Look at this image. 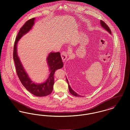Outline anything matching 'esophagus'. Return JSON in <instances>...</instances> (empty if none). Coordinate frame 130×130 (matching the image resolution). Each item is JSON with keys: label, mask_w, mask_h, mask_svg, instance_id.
<instances>
[{"label": "esophagus", "mask_w": 130, "mask_h": 130, "mask_svg": "<svg viewBox=\"0 0 130 130\" xmlns=\"http://www.w3.org/2000/svg\"><path fill=\"white\" fill-rule=\"evenodd\" d=\"M68 55V52L66 51H63L61 53V57L63 61H64L67 59Z\"/></svg>", "instance_id": "1"}]
</instances>
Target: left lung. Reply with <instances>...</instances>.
Returning <instances> with one entry per match:
<instances>
[{"label": "left lung", "mask_w": 130, "mask_h": 130, "mask_svg": "<svg viewBox=\"0 0 130 130\" xmlns=\"http://www.w3.org/2000/svg\"><path fill=\"white\" fill-rule=\"evenodd\" d=\"M100 22H101V25H102L106 30H107L109 32H110V33L111 34V30L110 28H109V27L107 25V24L104 21H103L102 20H101ZM67 82H68V84H69V91H70V93H71L72 95H74V96H80V95H79V94H78L77 93H75L74 91H73V90L71 88V86H70V85H69V82H68V80L67 78Z\"/></svg>", "instance_id": "8db88e82"}]
</instances>
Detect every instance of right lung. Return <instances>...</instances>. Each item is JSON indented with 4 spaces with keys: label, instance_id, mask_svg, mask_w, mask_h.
<instances>
[{
    "label": "right lung",
    "instance_id": "add662e5",
    "mask_svg": "<svg viewBox=\"0 0 130 130\" xmlns=\"http://www.w3.org/2000/svg\"><path fill=\"white\" fill-rule=\"evenodd\" d=\"M35 18L27 20L21 27L16 37L14 47L13 58L14 61L17 73L22 85L32 94L37 96H44L51 94L54 85V74L56 70L62 68L63 64L60 53H51L47 57V63L50 67V74L47 80L41 84H36L33 83L25 72L19 60L17 54V43L20 38L29 31L34 24Z\"/></svg>",
    "mask_w": 130,
    "mask_h": 130
}]
</instances>
